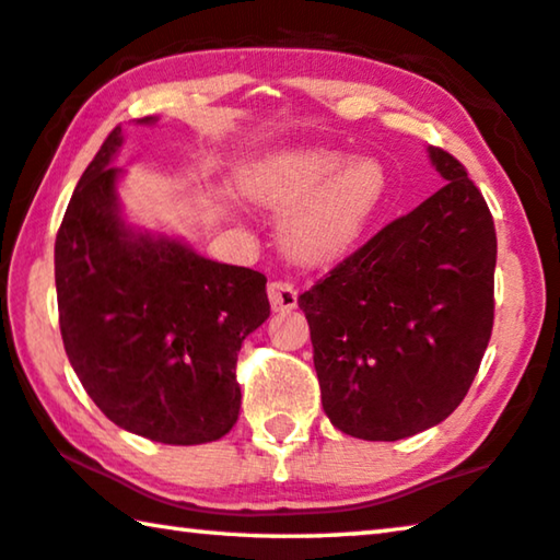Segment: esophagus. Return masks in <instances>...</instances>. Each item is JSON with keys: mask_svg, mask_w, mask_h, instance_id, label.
Segmentation results:
<instances>
[{"mask_svg": "<svg viewBox=\"0 0 560 560\" xmlns=\"http://www.w3.org/2000/svg\"><path fill=\"white\" fill-rule=\"evenodd\" d=\"M268 298L275 313H290V310L298 307V290L288 285V282H270Z\"/></svg>", "mask_w": 560, "mask_h": 560, "instance_id": "34e87169", "label": "esophagus"}]
</instances>
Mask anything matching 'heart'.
I'll list each match as a JSON object with an SVG mask.
<instances>
[{
    "label": "heart",
    "mask_w": 560,
    "mask_h": 560,
    "mask_svg": "<svg viewBox=\"0 0 560 560\" xmlns=\"http://www.w3.org/2000/svg\"><path fill=\"white\" fill-rule=\"evenodd\" d=\"M388 175L375 158L305 144L247 160L237 190L260 208L288 210L280 243L292 260L323 268L346 255L381 208Z\"/></svg>",
    "instance_id": "1"
}]
</instances>
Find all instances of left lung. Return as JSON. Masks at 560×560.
I'll list each match as a JSON object with an SVG mask.
<instances>
[{
	"mask_svg": "<svg viewBox=\"0 0 560 560\" xmlns=\"http://www.w3.org/2000/svg\"><path fill=\"white\" fill-rule=\"evenodd\" d=\"M443 187L298 298L323 410L346 435L400 441L466 398L493 330L495 228L448 152Z\"/></svg>",
	"mask_w": 560,
	"mask_h": 560,
	"instance_id": "obj_1",
	"label": "left lung"
}]
</instances>
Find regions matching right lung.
I'll use <instances>...</instances> for the list:
<instances>
[{"instance_id": "right-lung-1", "label": "right lung", "mask_w": 560, "mask_h": 560, "mask_svg": "<svg viewBox=\"0 0 560 560\" xmlns=\"http://www.w3.org/2000/svg\"><path fill=\"white\" fill-rule=\"evenodd\" d=\"M122 142V127H115L57 232L67 358L94 406L122 430L167 445L218 441L240 416L237 352L270 317L268 278L127 218L119 202L125 170L115 165Z\"/></svg>"}]
</instances>
